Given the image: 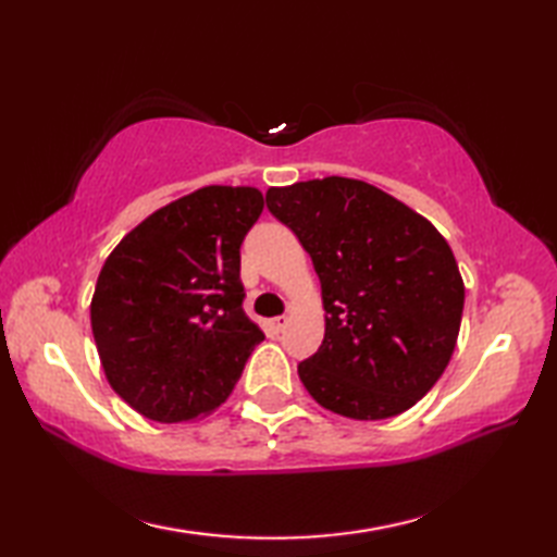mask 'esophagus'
Here are the masks:
<instances>
[{"label": "esophagus", "mask_w": 557, "mask_h": 557, "mask_svg": "<svg viewBox=\"0 0 557 557\" xmlns=\"http://www.w3.org/2000/svg\"><path fill=\"white\" fill-rule=\"evenodd\" d=\"M287 323H289L287 315H277V318H272V321H268V330L272 335H280L282 330L287 327Z\"/></svg>", "instance_id": "esophagus-1"}]
</instances>
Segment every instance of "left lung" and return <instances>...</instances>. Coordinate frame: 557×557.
<instances>
[{
    "label": "left lung",
    "instance_id": "obj_1",
    "mask_svg": "<svg viewBox=\"0 0 557 557\" xmlns=\"http://www.w3.org/2000/svg\"><path fill=\"white\" fill-rule=\"evenodd\" d=\"M265 203L321 280L325 337L299 363L311 397L359 421L417 405L449 363L465 311V282L441 232L345 176L270 188Z\"/></svg>",
    "mask_w": 557,
    "mask_h": 557
}]
</instances>
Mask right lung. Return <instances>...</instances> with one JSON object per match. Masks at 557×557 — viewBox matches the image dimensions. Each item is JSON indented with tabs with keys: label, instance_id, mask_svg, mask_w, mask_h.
<instances>
[{
	"label": "right lung",
	"instance_id": "add662e5",
	"mask_svg": "<svg viewBox=\"0 0 557 557\" xmlns=\"http://www.w3.org/2000/svg\"><path fill=\"white\" fill-rule=\"evenodd\" d=\"M251 186H206L152 212L100 270L90 325L114 393L146 419L194 421L230 397L263 342L244 313Z\"/></svg>",
	"mask_w": 557,
	"mask_h": 557
}]
</instances>
